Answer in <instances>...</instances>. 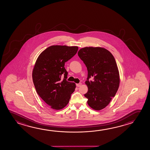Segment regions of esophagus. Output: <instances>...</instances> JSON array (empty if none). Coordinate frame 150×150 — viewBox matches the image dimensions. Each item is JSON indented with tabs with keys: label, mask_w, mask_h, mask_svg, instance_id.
Listing matches in <instances>:
<instances>
[{
	"label": "esophagus",
	"mask_w": 150,
	"mask_h": 150,
	"mask_svg": "<svg viewBox=\"0 0 150 150\" xmlns=\"http://www.w3.org/2000/svg\"><path fill=\"white\" fill-rule=\"evenodd\" d=\"M81 84H82V83H76V86H78V87H79V86H81Z\"/></svg>",
	"instance_id": "obj_1"
}]
</instances>
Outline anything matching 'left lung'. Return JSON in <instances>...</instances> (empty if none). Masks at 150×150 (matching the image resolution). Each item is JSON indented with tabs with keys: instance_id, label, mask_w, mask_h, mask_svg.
Masks as SVG:
<instances>
[{
	"instance_id": "8db88e82",
	"label": "left lung",
	"mask_w": 150,
	"mask_h": 150,
	"mask_svg": "<svg viewBox=\"0 0 150 150\" xmlns=\"http://www.w3.org/2000/svg\"><path fill=\"white\" fill-rule=\"evenodd\" d=\"M78 54L88 72L86 81L88 91L84 94L88 104L93 110H102L109 104L119 88V71L114 57L102 47L82 48ZM92 76L93 81H89Z\"/></svg>"
}]
</instances>
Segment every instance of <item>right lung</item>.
Segmentation results:
<instances>
[{
  "label": "right lung",
  "instance_id": "right-lung-1",
  "mask_svg": "<svg viewBox=\"0 0 150 150\" xmlns=\"http://www.w3.org/2000/svg\"><path fill=\"white\" fill-rule=\"evenodd\" d=\"M78 50L77 46H51L36 61L32 72L34 85L38 95L52 109L64 108L75 90L76 84L66 80L68 72L64 66Z\"/></svg>",
  "mask_w": 150,
  "mask_h": 150
}]
</instances>
